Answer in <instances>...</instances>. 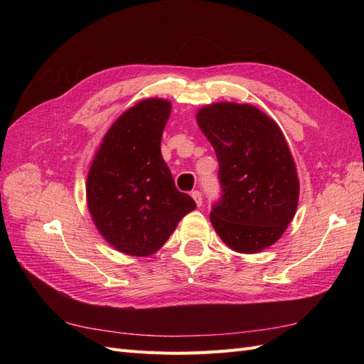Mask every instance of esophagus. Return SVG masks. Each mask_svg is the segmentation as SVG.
<instances>
[{
    "label": "esophagus",
    "mask_w": 364,
    "mask_h": 364,
    "mask_svg": "<svg viewBox=\"0 0 364 364\" xmlns=\"http://www.w3.org/2000/svg\"><path fill=\"white\" fill-rule=\"evenodd\" d=\"M191 197L194 199V202H196L197 206H202V194H200L199 191H193V193H191Z\"/></svg>",
    "instance_id": "esophagus-1"
}]
</instances>
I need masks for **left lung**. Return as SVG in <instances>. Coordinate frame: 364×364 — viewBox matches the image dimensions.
I'll use <instances>...</instances> for the list:
<instances>
[{
	"mask_svg": "<svg viewBox=\"0 0 364 364\" xmlns=\"http://www.w3.org/2000/svg\"><path fill=\"white\" fill-rule=\"evenodd\" d=\"M196 121L218 161L223 196L211 213L217 235L238 253L270 247L299 202V178L282 130L247 103L206 105Z\"/></svg>",
	"mask_w": 364,
	"mask_h": 364,
	"instance_id": "1",
	"label": "left lung"
}]
</instances>
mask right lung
Here are the masks:
<instances>
[{
  "mask_svg": "<svg viewBox=\"0 0 364 364\" xmlns=\"http://www.w3.org/2000/svg\"><path fill=\"white\" fill-rule=\"evenodd\" d=\"M171 114L165 98H146L109 127L91 162L86 205L100 235L129 257L158 252L181 220L196 209L176 188L161 153Z\"/></svg>",
  "mask_w": 364,
  "mask_h": 364,
  "instance_id": "right-lung-1",
  "label": "right lung"
}]
</instances>
